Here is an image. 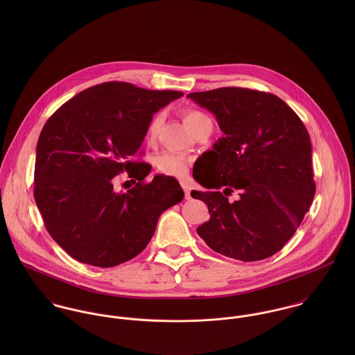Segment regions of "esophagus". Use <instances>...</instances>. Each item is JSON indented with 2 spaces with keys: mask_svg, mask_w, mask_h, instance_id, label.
I'll list each match as a JSON object with an SVG mask.
<instances>
[{
  "mask_svg": "<svg viewBox=\"0 0 355 355\" xmlns=\"http://www.w3.org/2000/svg\"><path fill=\"white\" fill-rule=\"evenodd\" d=\"M182 187H183V190H184L186 200H190V198H191V187H190L187 183H184V182H182Z\"/></svg>",
  "mask_w": 355,
  "mask_h": 355,
  "instance_id": "1",
  "label": "esophagus"
}]
</instances>
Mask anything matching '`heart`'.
<instances>
[{
	"instance_id": "heart-1",
	"label": "heart",
	"mask_w": 355,
	"mask_h": 355,
	"mask_svg": "<svg viewBox=\"0 0 355 355\" xmlns=\"http://www.w3.org/2000/svg\"><path fill=\"white\" fill-rule=\"evenodd\" d=\"M162 120H164V114L161 112L153 116L148 125V135L150 138H154L157 135L162 124ZM184 121L193 132H196L203 124L211 123L210 117L198 109H187L184 112ZM190 165H191V159L182 153L165 152L155 158L157 171L165 176L184 178L190 171Z\"/></svg>"
}]
</instances>
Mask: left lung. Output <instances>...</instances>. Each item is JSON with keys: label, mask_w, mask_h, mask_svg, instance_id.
I'll list each match as a JSON object with an SVG mask.
<instances>
[{"label": "left lung", "mask_w": 355, "mask_h": 355, "mask_svg": "<svg viewBox=\"0 0 355 355\" xmlns=\"http://www.w3.org/2000/svg\"><path fill=\"white\" fill-rule=\"evenodd\" d=\"M210 110L225 134L209 152L216 175L194 179L211 191H191L210 220L197 228L216 253L245 262L277 253L301 225L315 194L310 137L277 96L221 87L187 96ZM220 188L223 192H218ZM236 189L238 202L226 197Z\"/></svg>", "instance_id": "1"}]
</instances>
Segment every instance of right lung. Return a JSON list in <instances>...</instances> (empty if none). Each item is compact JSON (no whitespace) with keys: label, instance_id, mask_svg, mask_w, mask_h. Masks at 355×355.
Returning <instances> with one entry per match:
<instances>
[{"label":"right lung","instance_id":"1","mask_svg":"<svg viewBox=\"0 0 355 355\" xmlns=\"http://www.w3.org/2000/svg\"><path fill=\"white\" fill-rule=\"evenodd\" d=\"M182 96L106 82L49 117L37 144L34 198L51 238L72 258L110 268L137 257L161 213L184 198L172 176L146 183L152 165L137 161L153 114ZM123 171L136 184L125 193L112 189Z\"/></svg>","mask_w":355,"mask_h":355}]
</instances>
